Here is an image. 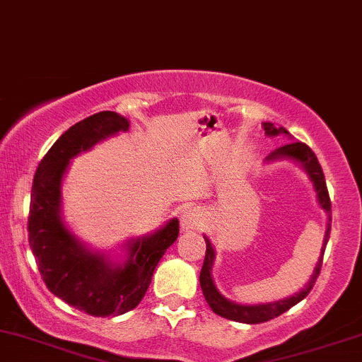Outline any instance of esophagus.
I'll return each instance as SVG.
<instances>
[{"instance_id": "esophagus-1", "label": "esophagus", "mask_w": 362, "mask_h": 362, "mask_svg": "<svg viewBox=\"0 0 362 362\" xmlns=\"http://www.w3.org/2000/svg\"><path fill=\"white\" fill-rule=\"evenodd\" d=\"M204 223H206V214L201 207L189 206L180 213V224L184 231L201 230V228L204 226Z\"/></svg>"}]
</instances>
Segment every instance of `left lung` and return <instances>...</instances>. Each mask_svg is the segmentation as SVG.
Masks as SVG:
<instances>
[{
  "instance_id": "left-lung-1",
  "label": "left lung",
  "mask_w": 362,
  "mask_h": 362,
  "mask_svg": "<svg viewBox=\"0 0 362 362\" xmlns=\"http://www.w3.org/2000/svg\"><path fill=\"white\" fill-rule=\"evenodd\" d=\"M262 127H264L265 134H267L269 138H276V136L282 134L291 139V134L284 127L274 126L272 122H262ZM274 161H293V163H296L298 167L308 175L310 182L313 184L315 194H317L318 204L327 213V231H325V238H323L322 252H320L317 264H315L313 274H311L310 281L306 282L305 288H301L298 293H294L293 296L284 298V300L271 301V303H259V305H242V303H235L228 300V298H224L223 294L219 293V289L216 288V282L213 279V265L216 259V250L213 243H211V240L204 235L206 259H204V264H202L201 277H199V281H201V288H202V293H204L207 305H209L211 310H213L216 315H219V317L233 320V322H240V323H250V325H253V323L269 322V320L279 317V315L284 313V311L293 308L294 305H298V303L308 296L311 288H313L315 281H317L320 269H322L323 253H325V247L328 243V238H330L332 204H330V197H328L325 175H323V170L320 167L315 153L311 151L305 143H300V141H291V143L284 144V146L274 149L271 155L265 158V163H274Z\"/></svg>"
}]
</instances>
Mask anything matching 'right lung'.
Instances as JSON below:
<instances>
[{"mask_svg": "<svg viewBox=\"0 0 362 362\" xmlns=\"http://www.w3.org/2000/svg\"><path fill=\"white\" fill-rule=\"evenodd\" d=\"M129 119L98 112L61 136L39 163L32 185L28 243L40 276L52 294L93 317L122 315L139 305L153 272L178 236L172 218L153 233L132 236L119 255L90 247L62 218V180L69 161L100 141L129 131Z\"/></svg>", "mask_w": 362, "mask_h": 362, "instance_id": "right-lung-1", "label": "right lung"}]
</instances>
